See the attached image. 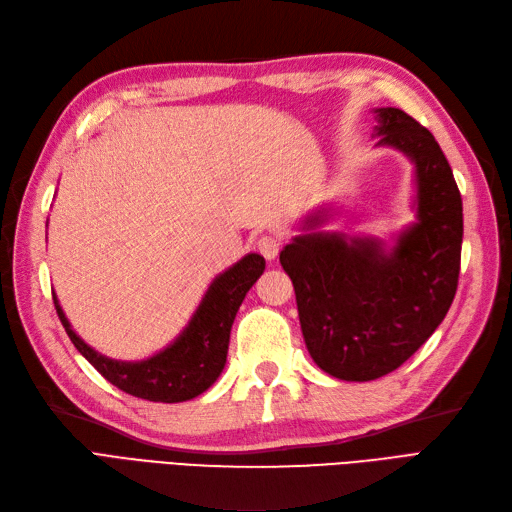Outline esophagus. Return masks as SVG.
Instances as JSON below:
<instances>
[{
	"label": "esophagus",
	"mask_w": 512,
	"mask_h": 512,
	"mask_svg": "<svg viewBox=\"0 0 512 512\" xmlns=\"http://www.w3.org/2000/svg\"><path fill=\"white\" fill-rule=\"evenodd\" d=\"M256 245H258V252L267 260H275L277 254H280V241H277L275 237H267V235L260 237Z\"/></svg>",
	"instance_id": "obj_1"
}]
</instances>
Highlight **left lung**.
<instances>
[{"label": "left lung", "instance_id": "left-lung-1", "mask_svg": "<svg viewBox=\"0 0 512 512\" xmlns=\"http://www.w3.org/2000/svg\"><path fill=\"white\" fill-rule=\"evenodd\" d=\"M374 113L376 147L414 164L416 222L389 247L378 237L318 230L333 211L320 207L280 254L309 354L348 382L391 374L427 342L455 299L461 262V194L436 138L401 108Z\"/></svg>", "mask_w": 512, "mask_h": 512}]
</instances>
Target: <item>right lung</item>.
<instances>
[{"label":"right lung","instance_id":"add662e5","mask_svg":"<svg viewBox=\"0 0 512 512\" xmlns=\"http://www.w3.org/2000/svg\"><path fill=\"white\" fill-rule=\"evenodd\" d=\"M265 271V258L247 254L209 284L203 301L196 307L185 329L164 350L143 361H117L85 344L76 335L57 297V316L68 337L85 359L123 393L179 404L205 393L220 378L226 365L230 329L239 307L258 277Z\"/></svg>","mask_w":512,"mask_h":512}]
</instances>
